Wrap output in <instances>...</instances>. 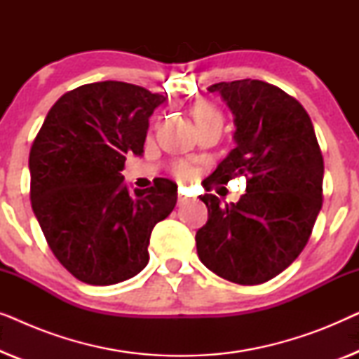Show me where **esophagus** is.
I'll use <instances>...</instances> for the list:
<instances>
[{
	"label": "esophagus",
	"instance_id": "1",
	"mask_svg": "<svg viewBox=\"0 0 359 359\" xmlns=\"http://www.w3.org/2000/svg\"><path fill=\"white\" fill-rule=\"evenodd\" d=\"M191 201H193V199L188 198V196H184L183 193H180V194H178V204H180V205L188 204V203H191Z\"/></svg>",
	"mask_w": 359,
	"mask_h": 359
}]
</instances>
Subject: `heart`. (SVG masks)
<instances>
[{
	"mask_svg": "<svg viewBox=\"0 0 359 359\" xmlns=\"http://www.w3.org/2000/svg\"><path fill=\"white\" fill-rule=\"evenodd\" d=\"M193 117L196 122H203V121H212V119H219L220 121V112L217 107L214 104H210L209 101H199L193 106ZM175 173L178 178L186 180L191 176V168L189 165L186 163H178L175 166Z\"/></svg>",
	"mask_w": 359,
	"mask_h": 359,
	"instance_id": "obj_1",
	"label": "heart"
}]
</instances>
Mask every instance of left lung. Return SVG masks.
Here are the masks:
<instances>
[{
    "label": "left lung",
    "mask_w": 359,
    "mask_h": 359,
    "mask_svg": "<svg viewBox=\"0 0 359 359\" xmlns=\"http://www.w3.org/2000/svg\"><path fill=\"white\" fill-rule=\"evenodd\" d=\"M235 116L237 147L209 176L205 189L247 178L238 203L199 196L209 219L196 232L205 268L227 281L253 286L284 271L309 242L322 209L323 156L301 102L259 80L209 86Z\"/></svg>",
    "instance_id": "1"
}]
</instances>
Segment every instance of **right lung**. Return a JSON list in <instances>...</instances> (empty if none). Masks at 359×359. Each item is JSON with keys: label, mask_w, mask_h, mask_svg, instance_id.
Segmentation results:
<instances>
[{"label": "right lung", "mask_w": 359, "mask_h": 359, "mask_svg": "<svg viewBox=\"0 0 359 359\" xmlns=\"http://www.w3.org/2000/svg\"><path fill=\"white\" fill-rule=\"evenodd\" d=\"M165 97L124 81L68 91L50 107L29 154L31 203L55 258L93 286L134 278L151 230L175 209L178 186L122 183L127 155L144 154L149 117Z\"/></svg>", "instance_id": "add662e5"}]
</instances>
